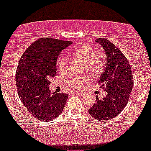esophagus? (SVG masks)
I'll use <instances>...</instances> for the list:
<instances>
[{"label":"esophagus","instance_id":"34e87169","mask_svg":"<svg viewBox=\"0 0 151 151\" xmlns=\"http://www.w3.org/2000/svg\"><path fill=\"white\" fill-rule=\"evenodd\" d=\"M75 93L76 94H77L78 95H84L85 93H82V92H80V91H75Z\"/></svg>","mask_w":151,"mask_h":151}]
</instances>
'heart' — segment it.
Here are the masks:
<instances>
[{
  "label": "heart",
  "mask_w": 151,
  "mask_h": 151,
  "mask_svg": "<svg viewBox=\"0 0 151 151\" xmlns=\"http://www.w3.org/2000/svg\"><path fill=\"white\" fill-rule=\"evenodd\" d=\"M70 56L74 58H79L84 61V69L93 75H99L104 70L105 60L104 56L101 54L97 53V50L94 47L88 45H83L75 48L70 52ZM68 59L66 56H60L57 61V66L61 72H65L68 69ZM89 78L87 75H72L67 80L68 85L74 88H80L86 83L88 82Z\"/></svg>",
  "instance_id": "obj_1"
}]
</instances>
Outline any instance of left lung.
Listing matches in <instances>:
<instances>
[{"label": "left lung", "mask_w": 151, "mask_h": 151, "mask_svg": "<svg viewBox=\"0 0 151 151\" xmlns=\"http://www.w3.org/2000/svg\"><path fill=\"white\" fill-rule=\"evenodd\" d=\"M106 54V65L98 81L107 95L96 102L88 109L93 118L106 122L116 118L128 104L132 91L134 81L131 67L127 58L118 47L106 38L95 40Z\"/></svg>", "instance_id": "left-lung-1"}]
</instances>
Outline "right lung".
<instances>
[{
	"label": "right lung",
	"mask_w": 151,
	"mask_h": 151,
	"mask_svg": "<svg viewBox=\"0 0 151 151\" xmlns=\"http://www.w3.org/2000/svg\"><path fill=\"white\" fill-rule=\"evenodd\" d=\"M72 44L52 38H40L24 52L19 60L15 79L23 104L35 118L51 121L62 113L68 94L51 93L50 78L56 74L59 54Z\"/></svg>",
	"instance_id": "add662e5"
}]
</instances>
